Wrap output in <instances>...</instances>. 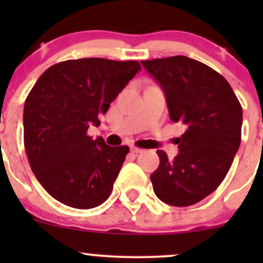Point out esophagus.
I'll use <instances>...</instances> for the list:
<instances>
[{
	"instance_id": "obj_1",
	"label": "esophagus",
	"mask_w": 263,
	"mask_h": 263,
	"mask_svg": "<svg viewBox=\"0 0 263 263\" xmlns=\"http://www.w3.org/2000/svg\"><path fill=\"white\" fill-rule=\"evenodd\" d=\"M144 149H142V148H138V147H136V146H131V152L132 153H136V155H137V153H142L143 152Z\"/></svg>"
}]
</instances>
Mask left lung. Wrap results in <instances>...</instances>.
I'll return each instance as SVG.
<instances>
[{
	"mask_svg": "<svg viewBox=\"0 0 263 263\" xmlns=\"http://www.w3.org/2000/svg\"><path fill=\"white\" fill-rule=\"evenodd\" d=\"M141 64L163 89L172 121L185 128L177 138L179 153L173 159L157 151L153 190L173 206L197 204L230 170L241 142L242 107L228 80L198 60L176 55Z\"/></svg>",
	"mask_w": 263,
	"mask_h": 263,
	"instance_id": "1",
	"label": "left lung"
}]
</instances>
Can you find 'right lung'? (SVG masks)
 I'll list each match as a JSON object with an SVG mask.
<instances>
[{
  "instance_id": "1",
  "label": "right lung",
  "mask_w": 263,
  "mask_h": 263,
  "mask_svg": "<svg viewBox=\"0 0 263 263\" xmlns=\"http://www.w3.org/2000/svg\"><path fill=\"white\" fill-rule=\"evenodd\" d=\"M140 70L135 60H66L32 87L23 110L26 153L38 182L60 203L91 209L110 197L129 148L92 140L87 128L100 125L99 116Z\"/></svg>"
}]
</instances>
